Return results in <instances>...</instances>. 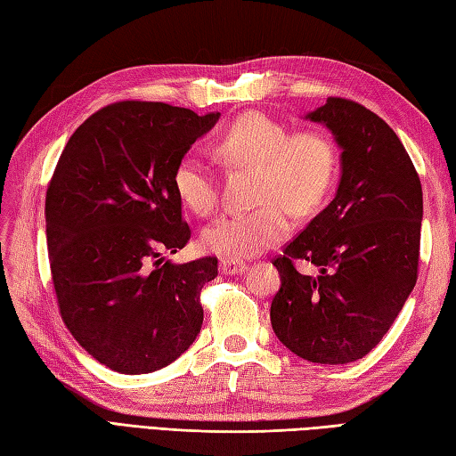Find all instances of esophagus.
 <instances>
[{
  "label": "esophagus",
  "instance_id": "esophagus-1",
  "mask_svg": "<svg viewBox=\"0 0 456 456\" xmlns=\"http://www.w3.org/2000/svg\"><path fill=\"white\" fill-rule=\"evenodd\" d=\"M247 270V265L243 260H237V258H223L221 260V273L223 274H240Z\"/></svg>",
  "mask_w": 456,
  "mask_h": 456
}]
</instances>
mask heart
<instances>
[{"label": "heart", "instance_id": "b5f03b06", "mask_svg": "<svg viewBox=\"0 0 456 456\" xmlns=\"http://www.w3.org/2000/svg\"><path fill=\"white\" fill-rule=\"evenodd\" d=\"M216 151L231 168L256 170L255 209L231 213L203 229L201 245L225 256H253L280 243L289 231V209L309 216L323 206L338 174L335 142L317 129L289 133L260 111L237 118L216 141ZM178 200L206 217L219 203L213 172L193 157L178 160L172 174Z\"/></svg>", "mask_w": 456, "mask_h": 456}]
</instances>
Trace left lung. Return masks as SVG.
Listing matches in <instances>:
<instances>
[{"instance_id": "left-lung-1", "label": "left lung", "mask_w": 456, "mask_h": 456, "mask_svg": "<svg viewBox=\"0 0 456 456\" xmlns=\"http://www.w3.org/2000/svg\"><path fill=\"white\" fill-rule=\"evenodd\" d=\"M307 119L335 134L343 174L335 200L274 258L270 322L294 354L346 364L382 341L418 282L423 191L398 134L364 105L327 98ZM296 259L320 274L297 273Z\"/></svg>"}]
</instances>
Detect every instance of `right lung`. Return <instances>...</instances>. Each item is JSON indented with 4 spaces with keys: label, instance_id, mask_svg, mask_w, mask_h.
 Here are the masks:
<instances>
[{
    "label": "right lung",
    "instance_id": "add662e5",
    "mask_svg": "<svg viewBox=\"0 0 456 456\" xmlns=\"http://www.w3.org/2000/svg\"><path fill=\"white\" fill-rule=\"evenodd\" d=\"M219 113L115 102L90 115L48 182L46 245L68 331L121 374H149L188 351L203 323L201 288L217 258L172 265L191 237L172 174Z\"/></svg>",
    "mask_w": 456,
    "mask_h": 456
}]
</instances>
